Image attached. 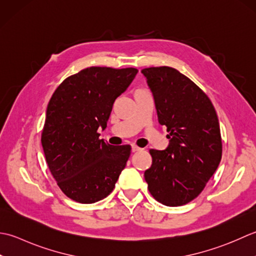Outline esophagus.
<instances>
[{
	"label": "esophagus",
	"instance_id": "esophagus-1",
	"mask_svg": "<svg viewBox=\"0 0 256 256\" xmlns=\"http://www.w3.org/2000/svg\"><path fill=\"white\" fill-rule=\"evenodd\" d=\"M132 152H137V151L142 150V148H139L138 146H136V144H132Z\"/></svg>",
	"mask_w": 256,
	"mask_h": 256
}]
</instances>
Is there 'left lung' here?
I'll return each instance as SVG.
<instances>
[{
  "label": "left lung",
  "instance_id": "1",
  "mask_svg": "<svg viewBox=\"0 0 256 256\" xmlns=\"http://www.w3.org/2000/svg\"><path fill=\"white\" fill-rule=\"evenodd\" d=\"M142 72L170 139L166 150H149L152 164L144 171V180L158 202L184 206L201 194L221 161L218 114L206 94L176 68L148 67Z\"/></svg>",
  "mask_w": 256,
  "mask_h": 256
}]
</instances>
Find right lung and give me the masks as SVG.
Here are the masks:
<instances>
[{"instance_id":"add662e5","label":"right lung","mask_w":256,"mask_h":256,"mask_svg":"<svg viewBox=\"0 0 256 256\" xmlns=\"http://www.w3.org/2000/svg\"><path fill=\"white\" fill-rule=\"evenodd\" d=\"M137 72L134 67H87L52 96L40 142L52 176L70 199L88 204L114 190L132 147L107 144L98 129L107 127L114 100Z\"/></svg>"}]
</instances>
